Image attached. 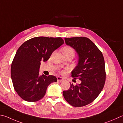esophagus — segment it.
<instances>
[{"mask_svg": "<svg viewBox=\"0 0 123 123\" xmlns=\"http://www.w3.org/2000/svg\"><path fill=\"white\" fill-rule=\"evenodd\" d=\"M57 81H59V82H62L64 80L63 78L61 77H60V76L57 77Z\"/></svg>", "mask_w": 123, "mask_h": 123, "instance_id": "obj_1", "label": "esophagus"}]
</instances>
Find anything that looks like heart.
Returning a JSON list of instances; mask_svg holds the SVG:
<instances>
[{
	"label": "heart",
	"instance_id": "b5f03b06",
	"mask_svg": "<svg viewBox=\"0 0 123 123\" xmlns=\"http://www.w3.org/2000/svg\"><path fill=\"white\" fill-rule=\"evenodd\" d=\"M62 52L63 54H73L74 55V50L69 46H66L62 48Z\"/></svg>",
	"mask_w": 123,
	"mask_h": 123
}]
</instances>
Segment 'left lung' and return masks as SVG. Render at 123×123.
Masks as SVG:
<instances>
[{
  "label": "left lung",
  "mask_w": 123,
  "mask_h": 123,
  "mask_svg": "<svg viewBox=\"0 0 123 123\" xmlns=\"http://www.w3.org/2000/svg\"><path fill=\"white\" fill-rule=\"evenodd\" d=\"M64 40L78 55V63L71 76L77 77L81 83L76 86L70 84V88L63 91V97L73 106L86 105L96 98L104 87L106 76L104 57L87 37H65Z\"/></svg>",
  "instance_id": "obj_1"
}]
</instances>
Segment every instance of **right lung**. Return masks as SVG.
Here are the masks:
<instances>
[{"label":"right lung","instance_id":"right-lung-1","mask_svg":"<svg viewBox=\"0 0 123 123\" xmlns=\"http://www.w3.org/2000/svg\"><path fill=\"white\" fill-rule=\"evenodd\" d=\"M64 43L61 37H35L25 42L17 51L11 69L13 86L22 99L37 102L43 97L54 76L39 75L41 61L46 62Z\"/></svg>","mask_w":123,"mask_h":123}]
</instances>
